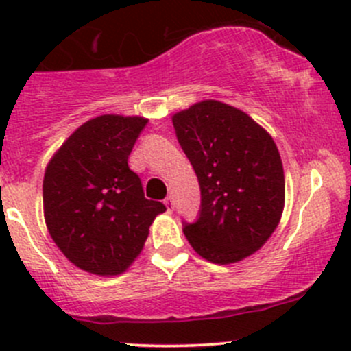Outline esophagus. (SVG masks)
Masks as SVG:
<instances>
[{
    "instance_id": "obj_1",
    "label": "esophagus",
    "mask_w": 351,
    "mask_h": 351,
    "mask_svg": "<svg viewBox=\"0 0 351 351\" xmlns=\"http://www.w3.org/2000/svg\"><path fill=\"white\" fill-rule=\"evenodd\" d=\"M165 205H166V208H168V212H173L175 210V200H173V197H168L165 200Z\"/></svg>"
}]
</instances>
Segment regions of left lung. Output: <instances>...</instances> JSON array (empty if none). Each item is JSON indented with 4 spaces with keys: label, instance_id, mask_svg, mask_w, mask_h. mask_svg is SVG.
I'll use <instances>...</instances> for the list:
<instances>
[{
    "label": "left lung",
    "instance_id": "obj_1",
    "mask_svg": "<svg viewBox=\"0 0 351 351\" xmlns=\"http://www.w3.org/2000/svg\"><path fill=\"white\" fill-rule=\"evenodd\" d=\"M200 185L202 207L183 234L202 258L238 263L270 239L285 205L280 153L243 110L202 100L171 117Z\"/></svg>",
    "mask_w": 351,
    "mask_h": 351
}]
</instances>
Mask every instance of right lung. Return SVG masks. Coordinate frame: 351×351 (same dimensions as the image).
<instances>
[{
  "label": "right lung",
  "mask_w": 351,
  "mask_h": 351,
  "mask_svg": "<svg viewBox=\"0 0 351 351\" xmlns=\"http://www.w3.org/2000/svg\"><path fill=\"white\" fill-rule=\"evenodd\" d=\"M139 115L95 117L77 127L47 162L44 219L62 254L80 270L108 277L136 261L161 202L144 198L129 168L130 151L146 127Z\"/></svg>",
  "instance_id": "1"
}]
</instances>
